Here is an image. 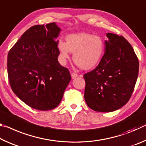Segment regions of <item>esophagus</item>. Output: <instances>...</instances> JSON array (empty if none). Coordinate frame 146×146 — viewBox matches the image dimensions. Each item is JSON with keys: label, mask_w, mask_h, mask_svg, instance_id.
Masks as SVG:
<instances>
[{"label": "esophagus", "mask_w": 146, "mask_h": 146, "mask_svg": "<svg viewBox=\"0 0 146 146\" xmlns=\"http://www.w3.org/2000/svg\"><path fill=\"white\" fill-rule=\"evenodd\" d=\"M78 76V74L75 72H72L71 73V77L72 78H75Z\"/></svg>", "instance_id": "1"}]
</instances>
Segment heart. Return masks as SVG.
I'll return each mask as SVG.
<instances>
[{"mask_svg":"<svg viewBox=\"0 0 146 146\" xmlns=\"http://www.w3.org/2000/svg\"><path fill=\"white\" fill-rule=\"evenodd\" d=\"M58 48L63 60H68L70 53H74L73 60L76 65L83 70H90L102 60L105 45L100 36L78 33L68 35L66 42L59 40Z\"/></svg>","mask_w":146,"mask_h":146,"instance_id":"obj_1","label":"heart"}]
</instances>
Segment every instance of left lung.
I'll use <instances>...</instances> for the list:
<instances>
[{
	"mask_svg": "<svg viewBox=\"0 0 146 146\" xmlns=\"http://www.w3.org/2000/svg\"><path fill=\"white\" fill-rule=\"evenodd\" d=\"M105 53L98 65L84 75V99L91 110L111 112L130 99L137 82L139 62L134 50L122 36L109 33Z\"/></svg>",
	"mask_w": 146,
	"mask_h": 146,
	"instance_id": "left-lung-1",
	"label": "left lung"
}]
</instances>
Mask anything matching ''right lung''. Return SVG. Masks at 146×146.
Segmentation results:
<instances>
[{
  "mask_svg": "<svg viewBox=\"0 0 146 146\" xmlns=\"http://www.w3.org/2000/svg\"><path fill=\"white\" fill-rule=\"evenodd\" d=\"M60 29L55 23L29 28L9 50V84L22 101L35 110L48 111L60 104L71 80L68 69L58 62L55 40Z\"/></svg>",
  "mask_w": 146,
  "mask_h": 146,
  "instance_id": "add662e5",
  "label": "right lung"
}]
</instances>
